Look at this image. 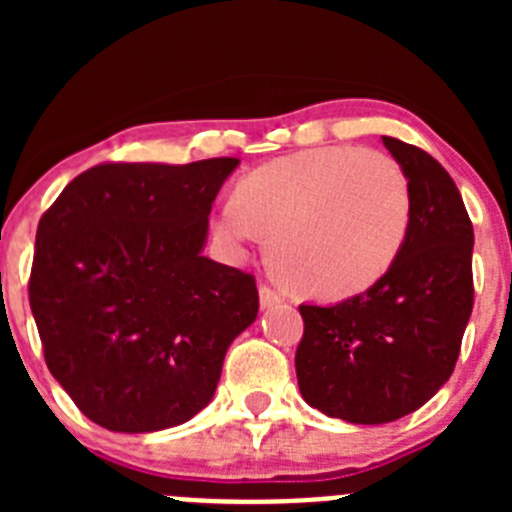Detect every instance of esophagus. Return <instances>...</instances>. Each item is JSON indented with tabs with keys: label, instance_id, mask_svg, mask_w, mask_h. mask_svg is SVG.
<instances>
[{
	"label": "esophagus",
	"instance_id": "esophagus-1",
	"mask_svg": "<svg viewBox=\"0 0 512 512\" xmlns=\"http://www.w3.org/2000/svg\"><path fill=\"white\" fill-rule=\"evenodd\" d=\"M259 302H261V307H264V310H269V307L284 302V297L279 295L277 289H271V287H266V284H261V287H259Z\"/></svg>",
	"mask_w": 512,
	"mask_h": 512
}]
</instances>
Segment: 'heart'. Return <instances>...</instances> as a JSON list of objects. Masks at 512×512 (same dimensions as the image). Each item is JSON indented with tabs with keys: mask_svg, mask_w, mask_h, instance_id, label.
<instances>
[{
	"mask_svg": "<svg viewBox=\"0 0 512 512\" xmlns=\"http://www.w3.org/2000/svg\"><path fill=\"white\" fill-rule=\"evenodd\" d=\"M413 223L408 176L390 156L323 146L274 158L238 184L212 230L235 256L269 241L282 282L318 300L372 289L395 266Z\"/></svg>",
	"mask_w": 512,
	"mask_h": 512,
	"instance_id": "b5f03b06",
	"label": "heart"
}]
</instances>
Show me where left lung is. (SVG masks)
Wrapping results in <instances>:
<instances>
[{
	"label": "left lung",
	"instance_id": "obj_1",
	"mask_svg": "<svg viewBox=\"0 0 512 512\" xmlns=\"http://www.w3.org/2000/svg\"><path fill=\"white\" fill-rule=\"evenodd\" d=\"M413 194L408 241L364 295L300 305L297 384L310 408L346 423L410 415L449 382L474 305V230L449 171L382 135Z\"/></svg>",
	"mask_w": 512,
	"mask_h": 512
}]
</instances>
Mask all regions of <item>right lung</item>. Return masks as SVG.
I'll use <instances>...</instances> for the list:
<instances>
[{"instance_id": "add662e5", "label": "right lung", "mask_w": 512, "mask_h": 512, "mask_svg": "<svg viewBox=\"0 0 512 512\" xmlns=\"http://www.w3.org/2000/svg\"><path fill=\"white\" fill-rule=\"evenodd\" d=\"M238 164L94 166L40 217L30 307L45 364L107 431L194 418L259 315L251 274L202 253L212 202Z\"/></svg>"}]
</instances>
